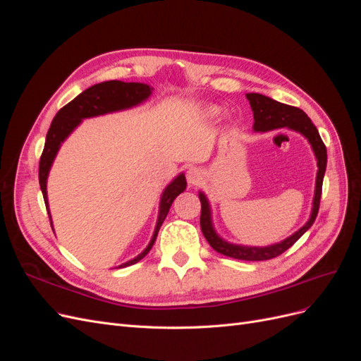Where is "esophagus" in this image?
<instances>
[{"label":"esophagus","mask_w":361,"mask_h":361,"mask_svg":"<svg viewBox=\"0 0 361 361\" xmlns=\"http://www.w3.org/2000/svg\"><path fill=\"white\" fill-rule=\"evenodd\" d=\"M187 179H188V182L191 185H197L203 179V171L200 169H197V167H192L187 173Z\"/></svg>","instance_id":"1"}]
</instances>
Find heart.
I'll use <instances>...</instances> for the list:
<instances>
[{
  "instance_id": "heart-1",
  "label": "heart",
  "mask_w": 361,
  "mask_h": 361,
  "mask_svg": "<svg viewBox=\"0 0 361 361\" xmlns=\"http://www.w3.org/2000/svg\"><path fill=\"white\" fill-rule=\"evenodd\" d=\"M212 113H216V110H212Z\"/></svg>"
}]
</instances>
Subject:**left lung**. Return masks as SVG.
I'll return each instance as SVG.
<instances>
[{
    "label": "left lung",
    "mask_w": 361,
    "mask_h": 361,
    "mask_svg": "<svg viewBox=\"0 0 361 361\" xmlns=\"http://www.w3.org/2000/svg\"><path fill=\"white\" fill-rule=\"evenodd\" d=\"M245 96L250 102L251 110H253V116H255L253 129L257 130V133H267V130H272V129L289 128L302 134L312 145L314 157L318 159V174H316V187H314V197H313V207H312L310 218L298 232H295L292 236L286 238L285 241L277 243L274 245H268V247L236 245V244L226 243L223 238L216 235L212 226L209 202H207L206 195L200 192L199 194L200 203H202L200 227L206 241L209 243V245L215 251H218V253L233 257V259H239V260H269L280 256L281 253H285V251L297 243L314 223L316 215H318V211H319L322 180H324V174L326 169V147L318 133V129H316V126L312 123V120L307 117V114H305L302 110H300V108L277 102L274 99H271V97L259 94V93H247Z\"/></svg>",
    "instance_id": "1"
}]
</instances>
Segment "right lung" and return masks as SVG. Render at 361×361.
<instances>
[{
  "instance_id": "right-lung-1",
  "label": "right lung",
  "mask_w": 361,
  "mask_h": 361,
  "mask_svg": "<svg viewBox=\"0 0 361 361\" xmlns=\"http://www.w3.org/2000/svg\"><path fill=\"white\" fill-rule=\"evenodd\" d=\"M152 93V87L147 84L141 82H123V81H105L94 84L89 89L84 90L81 94L75 97L68 105H64L61 110L54 117L52 123L49 126V130L47 134L45 140V147H43L40 162H39V183L40 190L43 194V200H45L49 221H51V214L48 207V195H47V179L51 170V166L56 158L57 152L61 146L64 140L69 137L72 130L81 123L82 118L87 117H94V116H102L106 113H114L120 110H126V108H133L141 102H145ZM187 188V180H185L183 173L174 179L169 187L164 190L159 202V215L154 236H152L149 245L143 253L138 255L135 259L128 260L126 264L120 265L118 268H125L129 265L137 264L138 260L143 259L155 244V239L158 236L159 227L162 226L164 220L170 211V206L173 200L178 197L180 192ZM52 227V221H51Z\"/></svg>"
}]
</instances>
